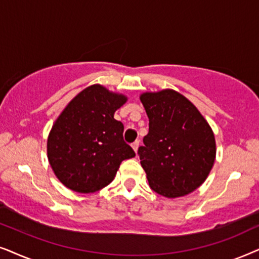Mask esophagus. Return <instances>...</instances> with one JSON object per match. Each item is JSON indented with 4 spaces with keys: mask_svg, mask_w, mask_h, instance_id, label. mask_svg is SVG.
<instances>
[{
    "mask_svg": "<svg viewBox=\"0 0 259 259\" xmlns=\"http://www.w3.org/2000/svg\"><path fill=\"white\" fill-rule=\"evenodd\" d=\"M132 147H133V149L135 150V153L137 154V150H139V147H140V142H139V141H136V142H134Z\"/></svg>",
    "mask_w": 259,
    "mask_h": 259,
    "instance_id": "34e87169",
    "label": "esophagus"
}]
</instances>
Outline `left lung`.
<instances>
[{
    "label": "left lung",
    "instance_id": "1",
    "mask_svg": "<svg viewBox=\"0 0 259 259\" xmlns=\"http://www.w3.org/2000/svg\"><path fill=\"white\" fill-rule=\"evenodd\" d=\"M140 99L149 133L139 155L150 188L169 199L194 192L215 160L212 127L196 106L174 90L144 92Z\"/></svg>",
    "mask_w": 259,
    "mask_h": 259
}]
</instances>
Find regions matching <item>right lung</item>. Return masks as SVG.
<instances>
[{"label": "right lung", "mask_w": 259, "mask_h": 259, "mask_svg": "<svg viewBox=\"0 0 259 259\" xmlns=\"http://www.w3.org/2000/svg\"><path fill=\"white\" fill-rule=\"evenodd\" d=\"M126 96L95 84L82 90L55 119L47 139V157L55 177L78 193L108 186L123 160L135 156L124 142V126L113 118Z\"/></svg>", "instance_id": "right-lung-1"}]
</instances>
